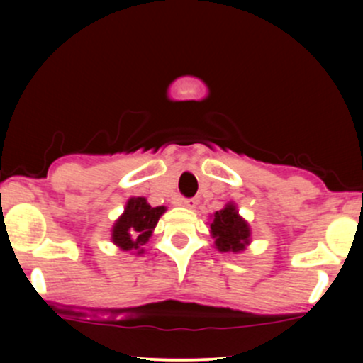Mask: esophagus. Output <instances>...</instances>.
Instances as JSON below:
<instances>
[{
	"label": "esophagus",
	"instance_id": "34e87169",
	"mask_svg": "<svg viewBox=\"0 0 363 363\" xmlns=\"http://www.w3.org/2000/svg\"><path fill=\"white\" fill-rule=\"evenodd\" d=\"M181 205L189 208V210H193V208L198 206V199L196 198H186V199H181Z\"/></svg>",
	"mask_w": 363,
	"mask_h": 363
}]
</instances>
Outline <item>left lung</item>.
Wrapping results in <instances>:
<instances>
[{
  "label": "left lung",
  "mask_w": 363,
  "mask_h": 363,
  "mask_svg": "<svg viewBox=\"0 0 363 363\" xmlns=\"http://www.w3.org/2000/svg\"><path fill=\"white\" fill-rule=\"evenodd\" d=\"M210 235L215 239V249L220 252H242L251 244V227L239 215L234 201L211 215Z\"/></svg>",
  "instance_id": "8db88e82"
}]
</instances>
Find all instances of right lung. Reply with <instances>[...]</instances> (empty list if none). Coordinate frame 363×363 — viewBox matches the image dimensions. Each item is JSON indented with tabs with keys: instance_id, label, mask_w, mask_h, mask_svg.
<instances>
[{
	"instance_id": "add662e5",
	"label": "right lung",
	"mask_w": 363,
	"mask_h": 363,
	"mask_svg": "<svg viewBox=\"0 0 363 363\" xmlns=\"http://www.w3.org/2000/svg\"><path fill=\"white\" fill-rule=\"evenodd\" d=\"M165 211V206H150L143 196H133L126 201L123 215L112 225L111 242L118 245L121 251L140 256L145 252L143 245L150 240Z\"/></svg>"
}]
</instances>
